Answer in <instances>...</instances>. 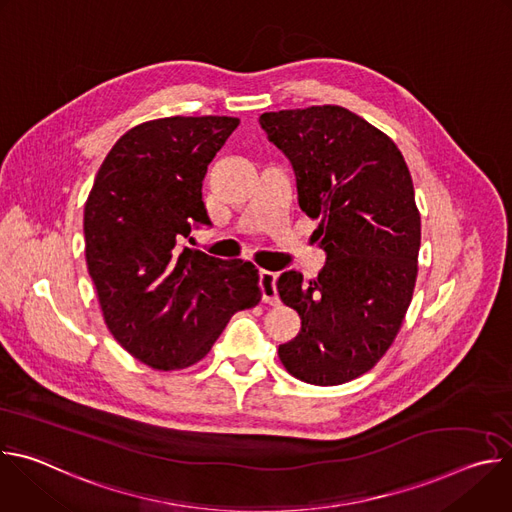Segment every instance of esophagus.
<instances>
[{
	"label": "esophagus",
	"instance_id": "1",
	"mask_svg": "<svg viewBox=\"0 0 512 512\" xmlns=\"http://www.w3.org/2000/svg\"><path fill=\"white\" fill-rule=\"evenodd\" d=\"M275 279H277L275 273H271V271H259V287H261V300H263V304H269V306L279 304Z\"/></svg>",
	"mask_w": 512,
	"mask_h": 512
}]
</instances>
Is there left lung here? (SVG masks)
<instances>
[{"instance_id": "obj_1", "label": "left lung", "mask_w": 512, "mask_h": 512, "mask_svg": "<svg viewBox=\"0 0 512 512\" xmlns=\"http://www.w3.org/2000/svg\"><path fill=\"white\" fill-rule=\"evenodd\" d=\"M296 174L298 204L320 225L318 279L285 271L279 298L302 318L279 344L296 379L332 387L371 371L393 344L413 298L421 221L397 145L344 107L287 109L259 117Z\"/></svg>"}]
</instances>
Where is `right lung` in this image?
I'll use <instances>...</instances> for the list:
<instances>
[{
  "mask_svg": "<svg viewBox=\"0 0 512 512\" xmlns=\"http://www.w3.org/2000/svg\"><path fill=\"white\" fill-rule=\"evenodd\" d=\"M237 117H164L117 139L85 204V255L113 338L152 369H186L261 300L247 261L182 247L208 225L202 180Z\"/></svg>",
  "mask_w": 512,
  "mask_h": 512,
  "instance_id": "1",
  "label": "right lung"
}]
</instances>
